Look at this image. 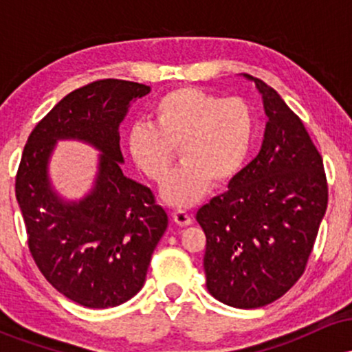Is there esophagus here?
<instances>
[{
  "label": "esophagus",
  "instance_id": "1",
  "mask_svg": "<svg viewBox=\"0 0 352 352\" xmlns=\"http://www.w3.org/2000/svg\"><path fill=\"white\" fill-rule=\"evenodd\" d=\"M172 218L177 225H180V227H188V225H192V217H190L185 210H173Z\"/></svg>",
  "mask_w": 352,
  "mask_h": 352
}]
</instances>
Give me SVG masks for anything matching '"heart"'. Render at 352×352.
<instances>
[{"label":"heart","instance_id":"b5f03b06","mask_svg":"<svg viewBox=\"0 0 352 352\" xmlns=\"http://www.w3.org/2000/svg\"><path fill=\"white\" fill-rule=\"evenodd\" d=\"M252 107L240 98L221 99L199 87L173 89L153 104L151 124H134L127 151L147 179L162 182L179 151L184 164L164 182L162 199L187 208L241 170L254 139Z\"/></svg>","mask_w":352,"mask_h":352}]
</instances>
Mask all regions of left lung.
<instances>
[{
	"label": "left lung",
	"mask_w": 352,
	"mask_h": 352,
	"mask_svg": "<svg viewBox=\"0 0 352 352\" xmlns=\"http://www.w3.org/2000/svg\"><path fill=\"white\" fill-rule=\"evenodd\" d=\"M268 117L254 159L197 212L207 289L240 309L270 305L301 278L328 207L322 157L301 119L261 79Z\"/></svg>",
	"instance_id": "left-lung-1"
}]
</instances>
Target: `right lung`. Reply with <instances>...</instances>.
Here are the masks:
<instances>
[{"label":"right lung","instance_id":"obj_1","mask_svg":"<svg viewBox=\"0 0 352 352\" xmlns=\"http://www.w3.org/2000/svg\"><path fill=\"white\" fill-rule=\"evenodd\" d=\"M145 84L102 79L76 89L28 137L16 175V200L39 272L60 294L86 308H114L142 289L168 217L152 190L124 175L119 125ZM100 151L91 192L78 202L52 188L49 160L58 140Z\"/></svg>","mask_w":352,"mask_h":352}]
</instances>
